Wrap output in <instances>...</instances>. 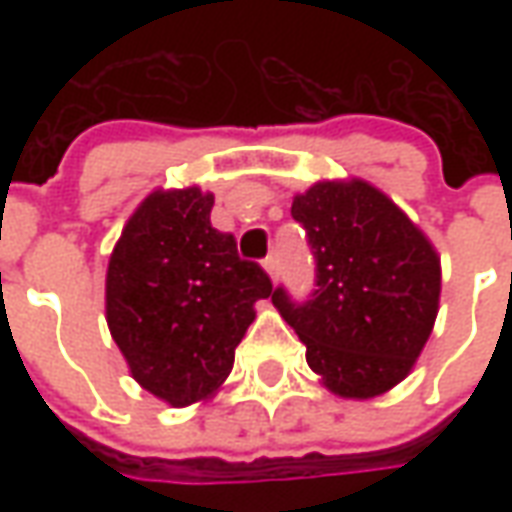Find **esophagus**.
<instances>
[{"instance_id": "esophagus-1", "label": "esophagus", "mask_w": 512, "mask_h": 512, "mask_svg": "<svg viewBox=\"0 0 512 512\" xmlns=\"http://www.w3.org/2000/svg\"><path fill=\"white\" fill-rule=\"evenodd\" d=\"M263 268H266V274L271 277V282H277L279 277V260L277 255H268L266 260H263Z\"/></svg>"}]
</instances>
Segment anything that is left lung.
Returning a JSON list of instances; mask_svg holds the SVG:
<instances>
[{
	"label": "left lung",
	"instance_id": "8db88e82",
	"mask_svg": "<svg viewBox=\"0 0 512 512\" xmlns=\"http://www.w3.org/2000/svg\"><path fill=\"white\" fill-rule=\"evenodd\" d=\"M290 213L310 238L318 288L304 304L277 288L274 307L332 395H384L414 370L439 315L436 246L362 178L318 180Z\"/></svg>",
	"mask_w": 512,
	"mask_h": 512
}]
</instances>
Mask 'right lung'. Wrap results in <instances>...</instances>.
<instances>
[{
  "label": "right lung",
  "instance_id": "add662e5",
  "mask_svg": "<svg viewBox=\"0 0 512 512\" xmlns=\"http://www.w3.org/2000/svg\"><path fill=\"white\" fill-rule=\"evenodd\" d=\"M213 194L156 189L136 205L106 268V323L142 389L172 408L208 400L271 296L263 268L211 227Z\"/></svg>",
  "mask_w": 512,
  "mask_h": 512
}]
</instances>
